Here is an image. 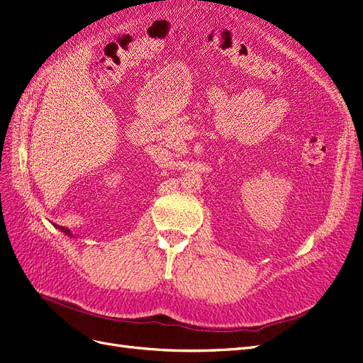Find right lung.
Returning a JSON list of instances; mask_svg holds the SVG:
<instances>
[{
    "label": "right lung",
    "instance_id": "obj_1",
    "mask_svg": "<svg viewBox=\"0 0 363 363\" xmlns=\"http://www.w3.org/2000/svg\"><path fill=\"white\" fill-rule=\"evenodd\" d=\"M57 229H60L61 232H64L65 235H69L70 238H73V233L69 230V229H65V227H60V225H57Z\"/></svg>",
    "mask_w": 363,
    "mask_h": 363
}]
</instances>
